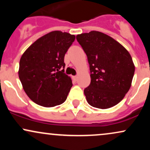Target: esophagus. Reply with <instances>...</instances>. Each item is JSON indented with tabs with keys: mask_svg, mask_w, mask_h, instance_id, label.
Here are the masks:
<instances>
[{
	"mask_svg": "<svg viewBox=\"0 0 150 150\" xmlns=\"http://www.w3.org/2000/svg\"><path fill=\"white\" fill-rule=\"evenodd\" d=\"M77 76H73V79L75 81H76V80H77Z\"/></svg>",
	"mask_w": 150,
	"mask_h": 150,
	"instance_id": "1",
	"label": "esophagus"
}]
</instances>
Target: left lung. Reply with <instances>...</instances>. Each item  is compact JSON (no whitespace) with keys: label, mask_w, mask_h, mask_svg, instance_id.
I'll use <instances>...</instances> for the list:
<instances>
[{"label":"left lung","mask_w":150,"mask_h":150,"mask_svg":"<svg viewBox=\"0 0 150 150\" xmlns=\"http://www.w3.org/2000/svg\"><path fill=\"white\" fill-rule=\"evenodd\" d=\"M88 59L91 83L84 93L93 107L106 109L118 104L131 87L135 65L120 43L97 31L77 34Z\"/></svg>","instance_id":"left-lung-1"}]
</instances>
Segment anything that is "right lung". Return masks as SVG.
<instances>
[{
    "mask_svg": "<svg viewBox=\"0 0 150 150\" xmlns=\"http://www.w3.org/2000/svg\"><path fill=\"white\" fill-rule=\"evenodd\" d=\"M75 39L73 34L53 31L38 39L22 54L19 78L27 95L37 104L53 107L66 100L73 83L64 73V56Z\"/></svg>",
    "mask_w": 150,
    "mask_h": 150,
    "instance_id": "1",
    "label": "right lung"
}]
</instances>
